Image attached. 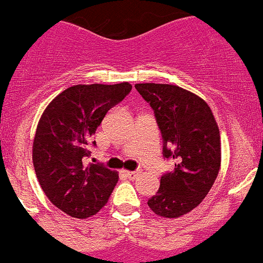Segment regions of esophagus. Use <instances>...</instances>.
I'll use <instances>...</instances> for the list:
<instances>
[{
    "label": "esophagus",
    "instance_id": "esophagus-1",
    "mask_svg": "<svg viewBox=\"0 0 263 263\" xmlns=\"http://www.w3.org/2000/svg\"><path fill=\"white\" fill-rule=\"evenodd\" d=\"M124 174L128 179H135L139 176V171H124Z\"/></svg>",
    "mask_w": 263,
    "mask_h": 263
}]
</instances>
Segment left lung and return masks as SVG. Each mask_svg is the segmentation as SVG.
Returning a JSON list of instances; mask_svg holds the SVG:
<instances>
[{
  "mask_svg": "<svg viewBox=\"0 0 263 263\" xmlns=\"http://www.w3.org/2000/svg\"><path fill=\"white\" fill-rule=\"evenodd\" d=\"M155 115L163 139V158L173 171L160 178L148 199L156 215L178 218L195 209L209 194L220 167V136L210 107L196 95L170 84H136Z\"/></svg>",
  "mask_w": 263,
  "mask_h": 263,
  "instance_id": "1",
  "label": "left lung"
}]
</instances>
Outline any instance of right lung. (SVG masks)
<instances>
[{
	"label": "right lung",
	"instance_id": "add662e5",
	"mask_svg": "<svg viewBox=\"0 0 263 263\" xmlns=\"http://www.w3.org/2000/svg\"><path fill=\"white\" fill-rule=\"evenodd\" d=\"M132 89L129 83L74 85L53 99L37 125L33 164L48 199L73 218H88L105 206L118 173L85 163L93 134L107 112Z\"/></svg>",
	"mask_w": 263,
	"mask_h": 263
}]
</instances>
